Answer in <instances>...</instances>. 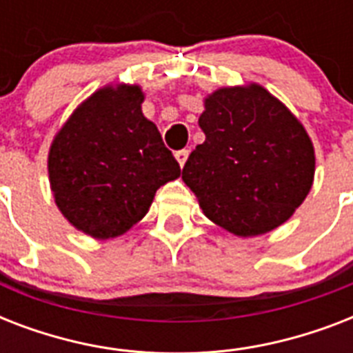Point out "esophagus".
Returning a JSON list of instances; mask_svg holds the SVG:
<instances>
[{
	"label": "esophagus",
	"mask_w": 353,
	"mask_h": 353,
	"mask_svg": "<svg viewBox=\"0 0 353 353\" xmlns=\"http://www.w3.org/2000/svg\"><path fill=\"white\" fill-rule=\"evenodd\" d=\"M176 159H177V163H179V166H185V163H187V159H188V150H177L176 152Z\"/></svg>",
	"instance_id": "34e87169"
}]
</instances>
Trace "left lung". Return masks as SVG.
Returning a JSON list of instances; mask_svg holds the SVG:
<instances>
[{
    "mask_svg": "<svg viewBox=\"0 0 353 353\" xmlns=\"http://www.w3.org/2000/svg\"><path fill=\"white\" fill-rule=\"evenodd\" d=\"M205 143L183 166V181L205 216L236 236L290 220L315 176V152L299 119L262 85L221 88L205 99Z\"/></svg>",
    "mask_w": 353,
    "mask_h": 353,
    "instance_id": "obj_1",
    "label": "left lung"
}]
</instances>
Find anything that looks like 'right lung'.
<instances>
[{"instance_id": "obj_1", "label": "right lung", "mask_w": 353, "mask_h": 353, "mask_svg": "<svg viewBox=\"0 0 353 353\" xmlns=\"http://www.w3.org/2000/svg\"><path fill=\"white\" fill-rule=\"evenodd\" d=\"M139 85H106L80 104L49 150V181L74 229L108 240L148 212L157 188L181 176Z\"/></svg>"}]
</instances>
